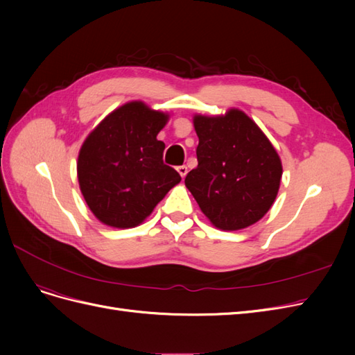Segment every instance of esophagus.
<instances>
[{
    "mask_svg": "<svg viewBox=\"0 0 355 355\" xmlns=\"http://www.w3.org/2000/svg\"><path fill=\"white\" fill-rule=\"evenodd\" d=\"M178 171H179V175H180L182 178H185L187 173H188V167H187V166H179V167H178Z\"/></svg>",
    "mask_w": 355,
    "mask_h": 355,
    "instance_id": "obj_1",
    "label": "esophagus"
}]
</instances>
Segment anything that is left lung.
I'll return each mask as SVG.
<instances>
[{"label":"left lung","instance_id":"1","mask_svg":"<svg viewBox=\"0 0 355 355\" xmlns=\"http://www.w3.org/2000/svg\"><path fill=\"white\" fill-rule=\"evenodd\" d=\"M194 127L198 166L187 175V188L214 227H250L277 197L283 175L280 157L261 128L239 110L225 116L197 115Z\"/></svg>","mask_w":355,"mask_h":355}]
</instances>
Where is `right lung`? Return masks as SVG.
I'll return each mask as SVG.
<instances>
[{
	"instance_id": "1",
	"label": "right lung",
	"mask_w": 355,
	"mask_h": 355,
	"mask_svg": "<svg viewBox=\"0 0 355 355\" xmlns=\"http://www.w3.org/2000/svg\"><path fill=\"white\" fill-rule=\"evenodd\" d=\"M167 115L142 102L115 110L85 139L78 155V182L85 202L101 222L132 228L151 214L180 182L164 164L157 139Z\"/></svg>"
}]
</instances>
